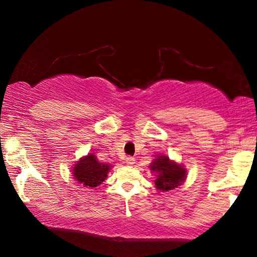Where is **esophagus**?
<instances>
[{
	"label": "esophagus",
	"mask_w": 257,
	"mask_h": 257,
	"mask_svg": "<svg viewBox=\"0 0 257 257\" xmlns=\"http://www.w3.org/2000/svg\"><path fill=\"white\" fill-rule=\"evenodd\" d=\"M135 163H136L135 158H132V157L125 158V164L126 165H130V166H132V165H135Z\"/></svg>",
	"instance_id": "obj_1"
}]
</instances>
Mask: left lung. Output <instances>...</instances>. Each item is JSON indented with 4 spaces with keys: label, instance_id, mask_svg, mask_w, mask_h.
Returning <instances> with one entry per match:
<instances>
[{
    "label": "left lung",
    "instance_id": "left-lung-1",
    "mask_svg": "<svg viewBox=\"0 0 257 257\" xmlns=\"http://www.w3.org/2000/svg\"><path fill=\"white\" fill-rule=\"evenodd\" d=\"M151 170L158 174L154 184L161 192H168L177 188L186 178L185 168L165 156L154 159L151 164Z\"/></svg>",
    "mask_w": 257,
    "mask_h": 257
}]
</instances>
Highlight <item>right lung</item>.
<instances>
[{"mask_svg":"<svg viewBox=\"0 0 257 257\" xmlns=\"http://www.w3.org/2000/svg\"><path fill=\"white\" fill-rule=\"evenodd\" d=\"M110 165L101 164L97 160L94 154L83 157L75 167H73V177L84 187H97L107 177Z\"/></svg>","mask_w":257,"mask_h":257,"instance_id":"1","label":"right lung"}]
</instances>
